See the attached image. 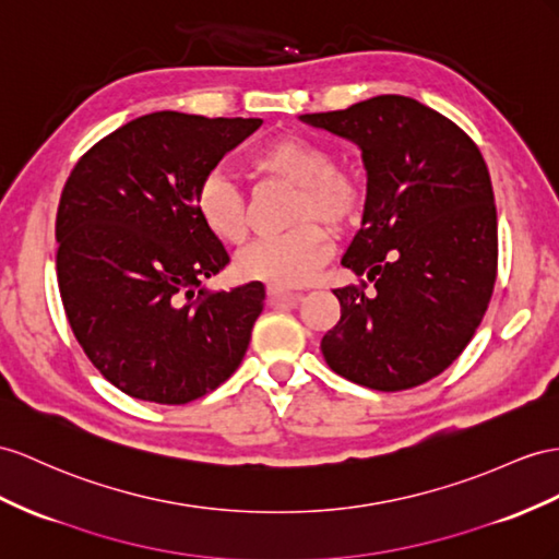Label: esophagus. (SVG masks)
<instances>
[{
  "mask_svg": "<svg viewBox=\"0 0 559 559\" xmlns=\"http://www.w3.org/2000/svg\"><path fill=\"white\" fill-rule=\"evenodd\" d=\"M266 297L271 305H278V302H299L302 299V293H293V290H285V288H276V285H269L266 288Z\"/></svg>",
  "mask_w": 559,
  "mask_h": 559,
  "instance_id": "34e87169",
  "label": "esophagus"
}]
</instances>
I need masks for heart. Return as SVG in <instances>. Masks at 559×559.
<instances>
[{
    "instance_id": "1",
    "label": "heart",
    "mask_w": 559,
    "mask_h": 559,
    "mask_svg": "<svg viewBox=\"0 0 559 559\" xmlns=\"http://www.w3.org/2000/svg\"><path fill=\"white\" fill-rule=\"evenodd\" d=\"M257 175L295 186L290 222L299 224L283 236L254 240L236 257V274L276 288H297L319 274L333 254L331 228L356 222L364 205V186L349 169L333 165V153L299 134H283L250 157ZM198 219L207 234L228 246L248 236V205L236 186L222 175H210L195 191Z\"/></svg>"
}]
</instances>
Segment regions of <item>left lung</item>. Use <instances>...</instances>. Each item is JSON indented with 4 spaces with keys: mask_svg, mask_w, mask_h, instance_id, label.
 Returning a JSON list of instances; mask_svg holds the SVG:
<instances>
[{
    "mask_svg": "<svg viewBox=\"0 0 559 559\" xmlns=\"http://www.w3.org/2000/svg\"><path fill=\"white\" fill-rule=\"evenodd\" d=\"M299 120L356 143L366 167L361 228L342 254L366 278L333 290L340 321L321 340L323 359L370 390L418 388L461 356L489 307L498 266L489 169L461 127L408 96Z\"/></svg>",
    "mask_w": 559,
    "mask_h": 559,
    "instance_id": "left-lung-1",
    "label": "left lung"
}]
</instances>
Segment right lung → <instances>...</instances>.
Segmentation results:
<instances>
[{"label":"right lung","instance_id":"right-lung-1","mask_svg":"<svg viewBox=\"0 0 559 559\" xmlns=\"http://www.w3.org/2000/svg\"><path fill=\"white\" fill-rule=\"evenodd\" d=\"M260 118L160 110L80 157L56 214V274L70 328L108 382L141 402L189 404L231 378L264 285L212 293L228 264L195 191Z\"/></svg>","mask_w":559,"mask_h":559}]
</instances>
